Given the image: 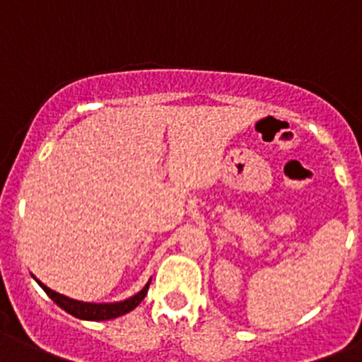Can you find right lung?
<instances>
[{"label":"right lung","instance_id":"1","mask_svg":"<svg viewBox=\"0 0 362 362\" xmlns=\"http://www.w3.org/2000/svg\"><path fill=\"white\" fill-rule=\"evenodd\" d=\"M33 279H35V276H33ZM150 282H151V279L148 280L146 286H144V288L141 289L137 295L130 296V298L123 300V302L90 303V302H80V300H73V298H69V296L60 295V293L49 289L48 286H44L40 280H37V284H39L40 288L46 291V295H48L49 298L57 303V305L62 307L66 313H69L71 316H74V318L87 320V322H105V320H114V318H119V316H123V314L130 313V310H134L135 307L143 302L144 296H146L148 288H150Z\"/></svg>","mask_w":362,"mask_h":362}]
</instances>
